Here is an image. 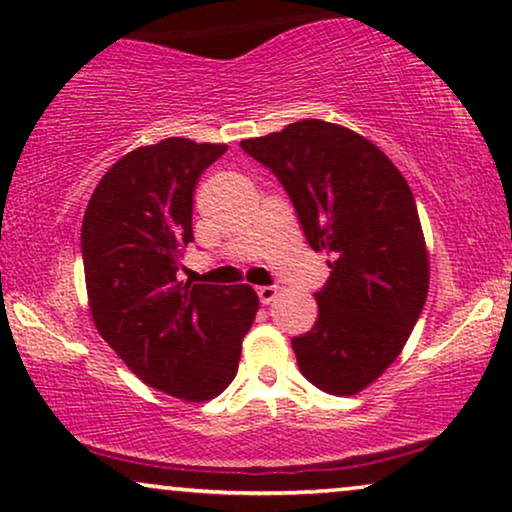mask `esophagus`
Wrapping results in <instances>:
<instances>
[{"mask_svg":"<svg viewBox=\"0 0 512 512\" xmlns=\"http://www.w3.org/2000/svg\"><path fill=\"white\" fill-rule=\"evenodd\" d=\"M256 293H258V298H261L263 305H270L272 300L277 298V286H258Z\"/></svg>","mask_w":512,"mask_h":512,"instance_id":"1","label":"esophagus"}]
</instances>
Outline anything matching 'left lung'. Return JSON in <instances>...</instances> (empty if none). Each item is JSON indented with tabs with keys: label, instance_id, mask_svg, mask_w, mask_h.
Returning a JSON list of instances; mask_svg holds the SVG:
<instances>
[{
	"label": "left lung",
	"instance_id": "left-lung-1",
	"mask_svg": "<svg viewBox=\"0 0 512 512\" xmlns=\"http://www.w3.org/2000/svg\"><path fill=\"white\" fill-rule=\"evenodd\" d=\"M240 146L282 181L307 244L331 256L319 317L291 340L300 373L326 394H359L401 354L429 293L415 195L373 142L319 118Z\"/></svg>",
	"mask_w": 512,
	"mask_h": 512
}]
</instances>
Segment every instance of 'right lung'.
<instances>
[{
  "label": "right lung",
  "instance_id": "right-lung-1",
  "mask_svg": "<svg viewBox=\"0 0 512 512\" xmlns=\"http://www.w3.org/2000/svg\"><path fill=\"white\" fill-rule=\"evenodd\" d=\"M226 144L167 137L130 151L100 179L81 226L97 333L149 387L188 403L233 382L258 296L249 284L177 279L193 242V191Z\"/></svg>",
  "mask_w": 512,
  "mask_h": 512
}]
</instances>
